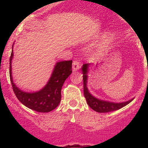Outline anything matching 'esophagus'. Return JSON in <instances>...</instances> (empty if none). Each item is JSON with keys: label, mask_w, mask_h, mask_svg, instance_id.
<instances>
[{"label": "esophagus", "mask_w": 148, "mask_h": 148, "mask_svg": "<svg viewBox=\"0 0 148 148\" xmlns=\"http://www.w3.org/2000/svg\"><path fill=\"white\" fill-rule=\"evenodd\" d=\"M79 67H80L79 62H78L77 60H74V62H73V64H72V69H73V70H74V71L78 70V69H79Z\"/></svg>", "instance_id": "1"}]
</instances>
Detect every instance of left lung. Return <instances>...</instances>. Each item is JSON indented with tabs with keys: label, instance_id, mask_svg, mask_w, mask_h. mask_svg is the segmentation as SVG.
<instances>
[{
	"label": "left lung",
	"instance_id": "obj_1",
	"mask_svg": "<svg viewBox=\"0 0 148 148\" xmlns=\"http://www.w3.org/2000/svg\"><path fill=\"white\" fill-rule=\"evenodd\" d=\"M90 64L88 63L83 64V67L81 69H82L83 80H84V96L86 99V101H87L88 106L90 107L92 109L94 110L95 111L98 112V113H108V112L114 111L123 108L124 106H125L134 99H132L129 100V101H125V102L115 103L97 99L95 97L92 95L90 93V92L88 91L87 87L88 72V67H89Z\"/></svg>",
	"mask_w": 148,
	"mask_h": 148
}]
</instances>
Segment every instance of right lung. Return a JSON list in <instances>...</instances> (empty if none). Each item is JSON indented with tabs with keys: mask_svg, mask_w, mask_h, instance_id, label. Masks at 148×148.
Instances as JSON below:
<instances>
[{
	"mask_svg": "<svg viewBox=\"0 0 148 148\" xmlns=\"http://www.w3.org/2000/svg\"><path fill=\"white\" fill-rule=\"evenodd\" d=\"M13 55L12 46V51L10 58V77L15 95L20 102L30 109L40 113H48L55 109L60 102L61 89L64 81L72 72V60L58 62L51 76L45 87L35 92H27L21 90L13 82L12 75V60Z\"/></svg>",
	"mask_w": 148,
	"mask_h": 148,
	"instance_id": "right-lung-1",
	"label": "right lung"
}]
</instances>
